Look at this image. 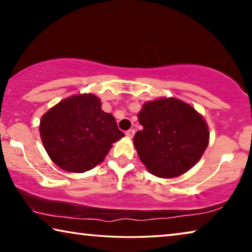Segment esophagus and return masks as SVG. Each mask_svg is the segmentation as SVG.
<instances>
[{"instance_id":"34e87169","label":"esophagus","mask_w":252,"mask_h":252,"mask_svg":"<svg viewBox=\"0 0 252 252\" xmlns=\"http://www.w3.org/2000/svg\"><path fill=\"white\" fill-rule=\"evenodd\" d=\"M126 135L127 136V138H132V136L134 135V130H133V129L127 130V131L126 132Z\"/></svg>"}]
</instances>
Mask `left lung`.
I'll list each match as a JSON object with an SVG mask.
<instances>
[{"instance_id":"8db88e82","label":"left lung","mask_w":252,"mask_h":252,"mask_svg":"<svg viewBox=\"0 0 252 252\" xmlns=\"http://www.w3.org/2000/svg\"><path fill=\"white\" fill-rule=\"evenodd\" d=\"M143 129L133 143L148 171L176 178L200 160L209 143V129L200 113L176 97H161L143 104L138 113Z\"/></svg>"}]
</instances>
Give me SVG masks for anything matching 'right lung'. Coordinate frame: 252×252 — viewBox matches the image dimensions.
<instances>
[{"label": "right lung", "mask_w": 252, "mask_h": 252, "mask_svg": "<svg viewBox=\"0 0 252 252\" xmlns=\"http://www.w3.org/2000/svg\"><path fill=\"white\" fill-rule=\"evenodd\" d=\"M42 143L55 164L69 172L89 171L104 160L112 143L125 136L94 94L59 102L40 121Z\"/></svg>", "instance_id": "right-lung-1"}]
</instances>
